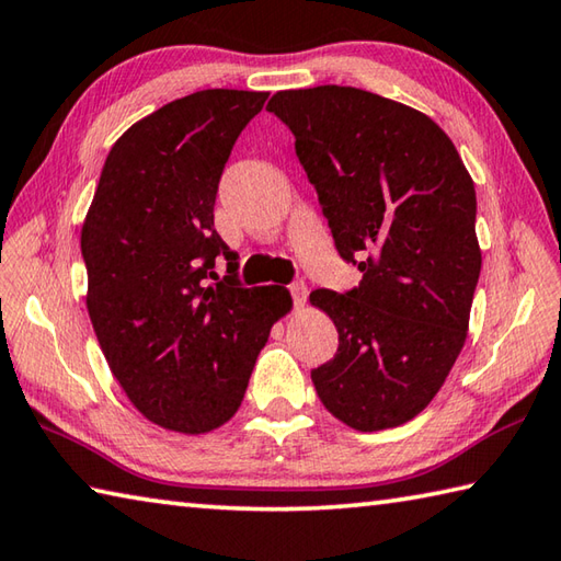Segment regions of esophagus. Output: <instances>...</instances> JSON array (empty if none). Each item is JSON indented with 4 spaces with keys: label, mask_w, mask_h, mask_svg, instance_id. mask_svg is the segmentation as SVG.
I'll return each instance as SVG.
<instances>
[{
    "label": "esophagus",
    "mask_w": 561,
    "mask_h": 561,
    "mask_svg": "<svg viewBox=\"0 0 561 561\" xmlns=\"http://www.w3.org/2000/svg\"><path fill=\"white\" fill-rule=\"evenodd\" d=\"M289 291H291V297H294V307L301 309L304 301H307V294H309L307 284H304V282H294L291 287H289Z\"/></svg>",
    "instance_id": "34e87169"
}]
</instances>
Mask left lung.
<instances>
[{"instance_id": "1", "label": "left lung", "mask_w": 561, "mask_h": 561, "mask_svg": "<svg viewBox=\"0 0 561 561\" xmlns=\"http://www.w3.org/2000/svg\"><path fill=\"white\" fill-rule=\"evenodd\" d=\"M267 110L297 139L335 250L363 272L353 291H311L339 331L313 387L351 430H392L434 400L466 343L481 274L473 179L432 117L368 90H282Z\"/></svg>"}]
</instances>
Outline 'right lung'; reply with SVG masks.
Instances as JSON below:
<instances>
[{
  "mask_svg": "<svg viewBox=\"0 0 561 561\" xmlns=\"http://www.w3.org/2000/svg\"><path fill=\"white\" fill-rule=\"evenodd\" d=\"M264 100L198 90L135 122L112 145L80 230L100 348L127 400L169 432L226 424L291 309L284 287L238 284V254L213 228L222 169ZM220 253L222 280L211 272Z\"/></svg>",
  "mask_w": 561,
  "mask_h": 561,
  "instance_id": "1",
  "label": "right lung"
}]
</instances>
